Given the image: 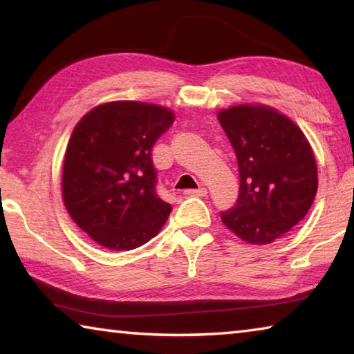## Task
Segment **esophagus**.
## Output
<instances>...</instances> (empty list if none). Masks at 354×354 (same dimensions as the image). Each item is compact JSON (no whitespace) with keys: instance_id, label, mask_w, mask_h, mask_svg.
Wrapping results in <instances>:
<instances>
[{"instance_id":"esophagus-1","label":"esophagus","mask_w":354,"mask_h":354,"mask_svg":"<svg viewBox=\"0 0 354 354\" xmlns=\"http://www.w3.org/2000/svg\"><path fill=\"white\" fill-rule=\"evenodd\" d=\"M184 194L187 195V196H206L207 190H206L205 187H200V189H189V190H185Z\"/></svg>"}]
</instances>
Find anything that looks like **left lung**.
<instances>
[{
	"label": "left lung",
	"instance_id": "1",
	"mask_svg": "<svg viewBox=\"0 0 354 354\" xmlns=\"http://www.w3.org/2000/svg\"><path fill=\"white\" fill-rule=\"evenodd\" d=\"M217 117L241 176L236 206L220 212L221 221L247 243H272L313 206L319 187L313 148L303 131L273 107L239 104Z\"/></svg>",
	"mask_w": 354,
	"mask_h": 354
}]
</instances>
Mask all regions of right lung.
<instances>
[{"instance_id": "right-lung-1", "label": "right lung", "mask_w": 354, "mask_h": 354, "mask_svg": "<svg viewBox=\"0 0 354 354\" xmlns=\"http://www.w3.org/2000/svg\"><path fill=\"white\" fill-rule=\"evenodd\" d=\"M173 122L170 109L140 101L100 104L77 122L64 158L62 198L101 247L134 250L169 218L171 206L156 194L151 149Z\"/></svg>"}]
</instances>
